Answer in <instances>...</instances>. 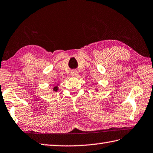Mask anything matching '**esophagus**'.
<instances>
[{"label":"esophagus","instance_id":"1","mask_svg":"<svg viewBox=\"0 0 153 153\" xmlns=\"http://www.w3.org/2000/svg\"><path fill=\"white\" fill-rule=\"evenodd\" d=\"M77 74H78V72L76 71H73L71 73V75L73 76H77Z\"/></svg>","mask_w":153,"mask_h":153}]
</instances>
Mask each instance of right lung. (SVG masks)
Returning <instances> with one entry per match:
<instances>
[{
  "label": "right lung",
  "instance_id": "obj_1",
  "mask_svg": "<svg viewBox=\"0 0 153 153\" xmlns=\"http://www.w3.org/2000/svg\"><path fill=\"white\" fill-rule=\"evenodd\" d=\"M57 89H58V88H57L56 86H55V87H54L53 90H54V91H57Z\"/></svg>",
  "mask_w": 153,
  "mask_h": 153
}]
</instances>
